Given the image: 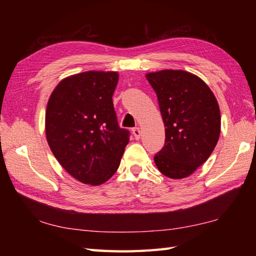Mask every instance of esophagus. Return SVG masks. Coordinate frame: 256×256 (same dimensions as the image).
<instances>
[{"label":"esophagus","instance_id":"34e87169","mask_svg":"<svg viewBox=\"0 0 256 256\" xmlns=\"http://www.w3.org/2000/svg\"><path fill=\"white\" fill-rule=\"evenodd\" d=\"M132 133H133V135H134L135 140H140V131L138 128H132Z\"/></svg>","mask_w":256,"mask_h":256}]
</instances>
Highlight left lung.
<instances>
[{
    "instance_id": "left-lung-1",
    "label": "left lung",
    "mask_w": 256,
    "mask_h": 256,
    "mask_svg": "<svg viewBox=\"0 0 256 256\" xmlns=\"http://www.w3.org/2000/svg\"><path fill=\"white\" fill-rule=\"evenodd\" d=\"M158 100L165 125V145L154 156L160 172L184 178L209 158L220 136L219 104L197 76L182 70L146 74Z\"/></svg>"
}]
</instances>
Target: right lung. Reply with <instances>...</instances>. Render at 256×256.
<instances>
[{
    "label": "right lung",
    "instance_id": "right-lung-1",
    "mask_svg": "<svg viewBox=\"0 0 256 256\" xmlns=\"http://www.w3.org/2000/svg\"><path fill=\"white\" fill-rule=\"evenodd\" d=\"M118 80L112 72L74 74L62 80L48 100L46 138L54 156L74 178L92 186L114 175L130 140L113 106Z\"/></svg>",
    "mask_w": 256,
    "mask_h": 256
}]
</instances>
